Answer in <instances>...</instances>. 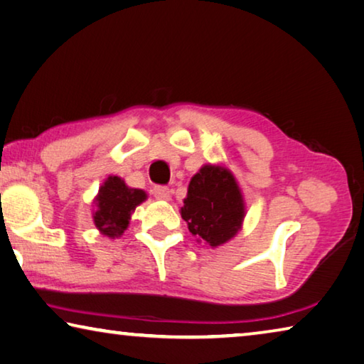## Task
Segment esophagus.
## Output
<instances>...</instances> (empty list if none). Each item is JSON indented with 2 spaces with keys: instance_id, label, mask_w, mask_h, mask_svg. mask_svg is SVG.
Here are the masks:
<instances>
[{
  "instance_id": "34e87169",
  "label": "esophagus",
  "mask_w": 364,
  "mask_h": 364,
  "mask_svg": "<svg viewBox=\"0 0 364 364\" xmlns=\"http://www.w3.org/2000/svg\"><path fill=\"white\" fill-rule=\"evenodd\" d=\"M154 196L157 199H161V200H168L170 199V194L171 191L166 186H161V184H157V186H154Z\"/></svg>"
}]
</instances>
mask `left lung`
Listing matches in <instances>:
<instances>
[{"label":"left lung","instance_id":"obj_1","mask_svg":"<svg viewBox=\"0 0 364 364\" xmlns=\"http://www.w3.org/2000/svg\"><path fill=\"white\" fill-rule=\"evenodd\" d=\"M181 217L193 235L210 246L232 240L245 218L243 196L228 170L205 165L191 178Z\"/></svg>","mask_w":364,"mask_h":364}]
</instances>
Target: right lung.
<instances>
[{"label":"right lung","instance_id":"obj_1","mask_svg":"<svg viewBox=\"0 0 364 364\" xmlns=\"http://www.w3.org/2000/svg\"><path fill=\"white\" fill-rule=\"evenodd\" d=\"M146 198L142 189L128 188L121 178L109 176L97 196L95 227L109 238H118L128 227L131 212Z\"/></svg>","mask_w":364,"mask_h":364}]
</instances>
